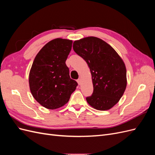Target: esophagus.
I'll list each match as a JSON object with an SVG mask.
<instances>
[{
    "mask_svg": "<svg viewBox=\"0 0 155 155\" xmlns=\"http://www.w3.org/2000/svg\"><path fill=\"white\" fill-rule=\"evenodd\" d=\"M77 82H78V83L79 84V85H81V79L80 78H79L78 80H77Z\"/></svg>",
    "mask_w": 155,
    "mask_h": 155,
    "instance_id": "esophagus-1",
    "label": "esophagus"
}]
</instances>
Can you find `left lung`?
I'll list each match as a JSON object with an SVG mask.
<instances>
[{"label": "left lung", "mask_w": 155, "mask_h": 155, "mask_svg": "<svg viewBox=\"0 0 155 155\" xmlns=\"http://www.w3.org/2000/svg\"><path fill=\"white\" fill-rule=\"evenodd\" d=\"M73 48L91 70L94 91L86 98L87 103L97 110L110 109L120 101L127 87L123 59L110 45L96 37L75 41Z\"/></svg>", "instance_id": "left-lung-1"}]
</instances>
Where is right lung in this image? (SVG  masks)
<instances>
[{"mask_svg":"<svg viewBox=\"0 0 155 155\" xmlns=\"http://www.w3.org/2000/svg\"><path fill=\"white\" fill-rule=\"evenodd\" d=\"M72 46V40H51L41 49L31 65L29 74L31 93L48 109H58L67 104L78 85L70 78L65 63Z\"/></svg>","mask_w":155,"mask_h":155,"instance_id":"obj_1","label":"right lung"}]
</instances>
